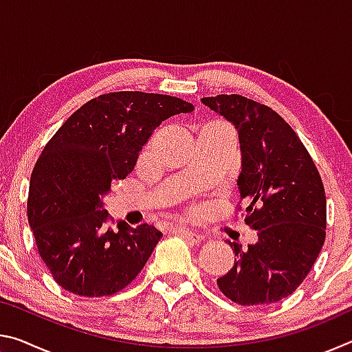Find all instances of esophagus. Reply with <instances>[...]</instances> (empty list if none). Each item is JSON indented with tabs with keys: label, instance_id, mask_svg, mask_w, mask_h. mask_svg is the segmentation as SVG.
<instances>
[{
	"label": "esophagus",
	"instance_id": "esophagus-1",
	"mask_svg": "<svg viewBox=\"0 0 352 352\" xmlns=\"http://www.w3.org/2000/svg\"><path fill=\"white\" fill-rule=\"evenodd\" d=\"M174 231H175L177 234L183 236L184 239H188L189 242H192V243H199V242L204 241V237H201L200 234L192 233V231H189V230H186V228H180V226H178V228H175Z\"/></svg>",
	"mask_w": 352,
	"mask_h": 352
}]
</instances>
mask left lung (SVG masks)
<instances>
[{
    "label": "left lung",
    "instance_id": "left-lung-1",
    "mask_svg": "<svg viewBox=\"0 0 352 352\" xmlns=\"http://www.w3.org/2000/svg\"><path fill=\"white\" fill-rule=\"evenodd\" d=\"M201 102L239 135L237 188L247 204L245 223L258 231V242L247 252L228 242L234 265L217 285L242 306L276 302L305 281L324 243L323 182L294 129L270 107L239 94H219Z\"/></svg>",
    "mask_w": 352,
    "mask_h": 352
}]
</instances>
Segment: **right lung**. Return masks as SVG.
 Segmentation results:
<instances>
[{
	"label": "right lung",
	"mask_w": 352,
	"mask_h": 352,
	"mask_svg": "<svg viewBox=\"0 0 352 352\" xmlns=\"http://www.w3.org/2000/svg\"><path fill=\"white\" fill-rule=\"evenodd\" d=\"M194 105L168 94H102L71 115L31 175L28 220L41 259L62 289L79 296L122 290L163 237L155 226H107L110 184L133 170L160 124Z\"/></svg>",
	"instance_id": "1"
}]
</instances>
